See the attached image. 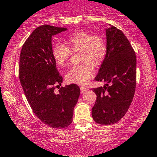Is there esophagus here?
I'll return each mask as SVG.
<instances>
[{
	"instance_id": "34e87169",
	"label": "esophagus",
	"mask_w": 157,
	"mask_h": 157,
	"mask_svg": "<svg viewBox=\"0 0 157 157\" xmlns=\"http://www.w3.org/2000/svg\"><path fill=\"white\" fill-rule=\"evenodd\" d=\"M80 90H81V92L82 93H84V92H85V91L88 90L87 88H86L85 87H83V86H81Z\"/></svg>"
}]
</instances>
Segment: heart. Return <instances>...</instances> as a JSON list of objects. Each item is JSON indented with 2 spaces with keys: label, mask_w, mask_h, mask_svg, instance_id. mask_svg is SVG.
<instances>
[{
  "label": "heart",
  "mask_w": 157,
  "mask_h": 157,
  "mask_svg": "<svg viewBox=\"0 0 157 157\" xmlns=\"http://www.w3.org/2000/svg\"><path fill=\"white\" fill-rule=\"evenodd\" d=\"M67 46L57 43L52 50V56L56 64L65 67L68 64L71 51H80V60L82 64L75 65L67 73L66 80L70 83L84 84L94 75V68L92 64H101L107 54L105 40L100 36H92L84 31L73 33L66 39Z\"/></svg>",
  "instance_id": "heart-1"
}]
</instances>
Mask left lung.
Returning a JSON list of instances; mask_svg holds the SVG:
<instances>
[{
  "label": "left lung",
  "mask_w": 157,
  "mask_h": 157,
  "mask_svg": "<svg viewBox=\"0 0 157 157\" xmlns=\"http://www.w3.org/2000/svg\"><path fill=\"white\" fill-rule=\"evenodd\" d=\"M106 37L107 54L95 77L106 84L92 89L97 96L92 117L100 124H114L125 115L136 83V57L129 40L113 26L106 29Z\"/></svg>",
  "instance_id": "1"
}]
</instances>
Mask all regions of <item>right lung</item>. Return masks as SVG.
I'll return each instance as SVG.
<instances>
[{
	"label": "right lung",
	"instance_id": "add662e5",
	"mask_svg": "<svg viewBox=\"0 0 157 157\" xmlns=\"http://www.w3.org/2000/svg\"><path fill=\"white\" fill-rule=\"evenodd\" d=\"M67 29L47 24L37 27L22 46L19 61V78L32 110L46 125L59 129L72 123L80 96L75 84L55 91L63 78L52 56V36Z\"/></svg>",
	"mask_w": 157,
	"mask_h": 157
}]
</instances>
